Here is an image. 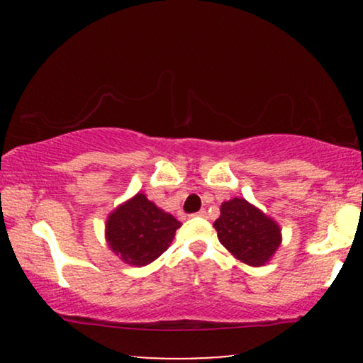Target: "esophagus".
I'll return each mask as SVG.
<instances>
[{"instance_id":"obj_1","label":"esophagus","mask_w":363,"mask_h":363,"mask_svg":"<svg viewBox=\"0 0 363 363\" xmlns=\"http://www.w3.org/2000/svg\"><path fill=\"white\" fill-rule=\"evenodd\" d=\"M191 216H198V218H206V211H205V210H201V211H198V213H195V215H191Z\"/></svg>"}]
</instances>
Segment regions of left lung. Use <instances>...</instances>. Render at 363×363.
<instances>
[{"instance_id":"1","label":"left lung","mask_w":363,"mask_h":363,"mask_svg":"<svg viewBox=\"0 0 363 363\" xmlns=\"http://www.w3.org/2000/svg\"><path fill=\"white\" fill-rule=\"evenodd\" d=\"M221 215L213 223L218 240L236 259L261 267L272 259L282 242L281 226L245 198L223 201Z\"/></svg>"}]
</instances>
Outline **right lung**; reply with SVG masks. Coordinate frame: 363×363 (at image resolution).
Wrapping results in <instances>:
<instances>
[{
	"label": "right lung",
	"instance_id": "add662e5",
	"mask_svg": "<svg viewBox=\"0 0 363 363\" xmlns=\"http://www.w3.org/2000/svg\"><path fill=\"white\" fill-rule=\"evenodd\" d=\"M180 226L175 216L138 191L108 213L106 241L118 259L142 267L168 250Z\"/></svg>",
	"mask_w": 363,
	"mask_h": 363
}]
</instances>
